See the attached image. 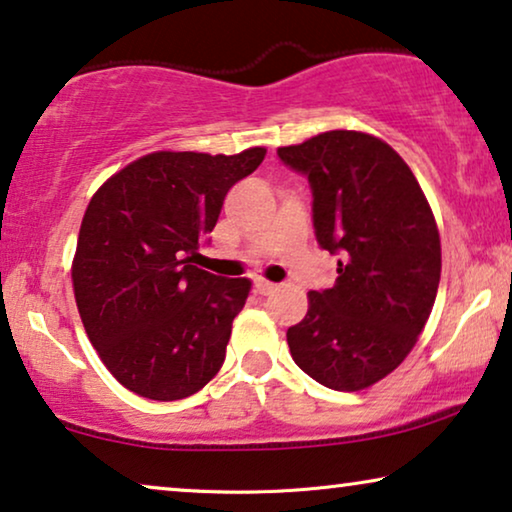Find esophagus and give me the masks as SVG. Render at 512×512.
Instances as JSON below:
<instances>
[{"label":"esophagus","instance_id":"obj_1","mask_svg":"<svg viewBox=\"0 0 512 512\" xmlns=\"http://www.w3.org/2000/svg\"><path fill=\"white\" fill-rule=\"evenodd\" d=\"M256 291L261 293V296H270V293H275L277 291V284H272V282H265V279H256Z\"/></svg>","mask_w":512,"mask_h":512}]
</instances>
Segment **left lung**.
<instances>
[{
	"instance_id": "1",
	"label": "left lung",
	"mask_w": 512,
	"mask_h": 512,
	"mask_svg": "<svg viewBox=\"0 0 512 512\" xmlns=\"http://www.w3.org/2000/svg\"><path fill=\"white\" fill-rule=\"evenodd\" d=\"M307 177L314 235L338 256L331 289L310 291L286 331L293 361L335 391H359L403 363L440 282L436 219L405 160L366 132L331 130L277 149Z\"/></svg>"
}]
</instances>
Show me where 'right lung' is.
Returning <instances> with one entry per match:
<instances>
[{
    "label": "right lung",
    "mask_w": 512,
    "mask_h": 512,
    "mask_svg": "<svg viewBox=\"0 0 512 512\" xmlns=\"http://www.w3.org/2000/svg\"><path fill=\"white\" fill-rule=\"evenodd\" d=\"M263 158V146L237 156L156 151L90 200L72 265L76 307L104 366L137 396L179 401L223 366L251 282L191 263L226 193Z\"/></svg>",
    "instance_id": "add662e5"
}]
</instances>
